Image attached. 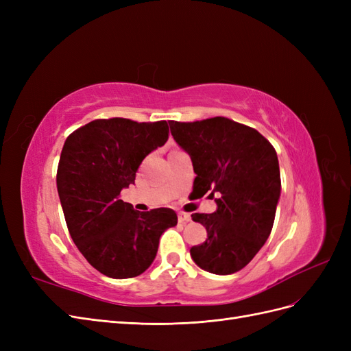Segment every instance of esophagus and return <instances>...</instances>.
<instances>
[{
	"mask_svg": "<svg viewBox=\"0 0 351 351\" xmlns=\"http://www.w3.org/2000/svg\"><path fill=\"white\" fill-rule=\"evenodd\" d=\"M192 221V217H190V214H186V212H178V222H183V224H186V222Z\"/></svg>",
	"mask_w": 351,
	"mask_h": 351,
	"instance_id": "1",
	"label": "esophagus"
}]
</instances>
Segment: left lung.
Listing matches in <instances>:
<instances>
[{
	"instance_id": "obj_1",
	"label": "left lung",
	"mask_w": 351,
	"mask_h": 351,
	"mask_svg": "<svg viewBox=\"0 0 351 351\" xmlns=\"http://www.w3.org/2000/svg\"><path fill=\"white\" fill-rule=\"evenodd\" d=\"M177 145L196 174L193 193L215 199L212 214H193L208 239L190 249L199 268L228 275L240 271L268 240L281 195L278 156L252 127L226 117L169 121Z\"/></svg>"
}]
</instances>
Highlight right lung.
I'll return each instance as SVG.
<instances>
[{"instance_id":"1","label":"right lung","mask_w":351,"mask_h":351,"mask_svg":"<svg viewBox=\"0 0 351 351\" xmlns=\"http://www.w3.org/2000/svg\"><path fill=\"white\" fill-rule=\"evenodd\" d=\"M168 141L167 121L93 120L62 146L57 189L70 236L95 269L124 280L151 267L164 231L177 226L169 208L147 212L120 199L143 159Z\"/></svg>"}]
</instances>
